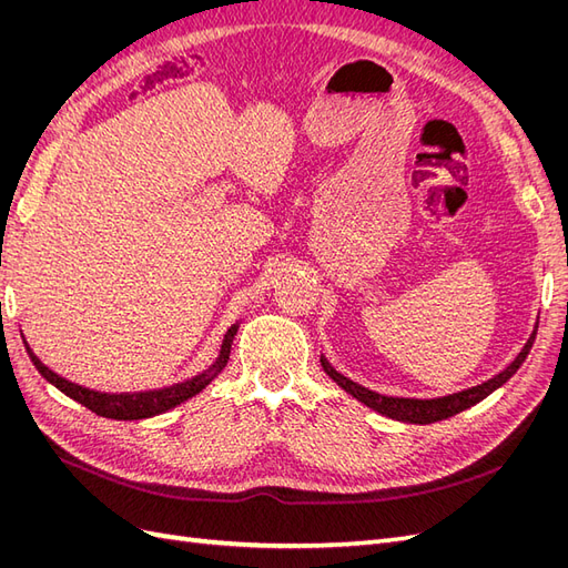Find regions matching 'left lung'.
Wrapping results in <instances>:
<instances>
[{
    "label": "left lung",
    "instance_id": "obj_1",
    "mask_svg": "<svg viewBox=\"0 0 568 568\" xmlns=\"http://www.w3.org/2000/svg\"><path fill=\"white\" fill-rule=\"evenodd\" d=\"M538 332V326H536ZM536 332L530 334L528 343L524 346V351L517 355V359L514 363L500 372L497 376H493V379H488L486 384L480 386H474V388H467V390H459V393H453V395H445V398H434V400H412V398H388V395H382V393H374L369 388H363L359 384L346 379V376L338 374L326 359L322 357L320 363L324 367V372L332 376V379L343 388L348 390L353 398H357L359 403H365L367 407L382 412V415L390 417V419H398V422H409V424H434V422H440V419H448L453 415H457V412L467 409L476 403H480L486 398V395H490L495 388H500L509 376L517 372L524 359L532 346V341H536Z\"/></svg>",
    "mask_w": 568,
    "mask_h": 568
}]
</instances>
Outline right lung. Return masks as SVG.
<instances>
[{"label":"right lung","instance_id":"1","mask_svg":"<svg viewBox=\"0 0 568 568\" xmlns=\"http://www.w3.org/2000/svg\"><path fill=\"white\" fill-rule=\"evenodd\" d=\"M236 329H239V324L230 326V332L225 334V341H222L220 357L215 359L213 367L201 372L199 376H194V379H186L182 384H173V386L159 388V390L101 393V390H94V388H84V386H80L75 382L63 379V376L57 374L54 369H49L42 363V359L36 353H32L30 348H28V355L32 359V365L38 367V372L44 376L49 384H54L59 390H63L68 395V398L78 400L80 405L97 412V415L109 417V419H144V417L161 415V412L189 400V398H192V395H196L199 390H203L205 386H209L215 379V374L225 369V365H227Z\"/></svg>","mask_w":568,"mask_h":568}]
</instances>
